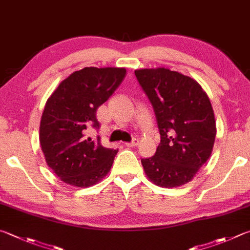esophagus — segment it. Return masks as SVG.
<instances>
[{"label": "esophagus", "instance_id": "esophagus-1", "mask_svg": "<svg viewBox=\"0 0 250 250\" xmlns=\"http://www.w3.org/2000/svg\"><path fill=\"white\" fill-rule=\"evenodd\" d=\"M125 145H126V146H129V147L137 146V145H139V139H133L132 141H131V142L125 143Z\"/></svg>", "mask_w": 250, "mask_h": 250}]
</instances>
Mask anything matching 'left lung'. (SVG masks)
<instances>
[{
	"instance_id": "8db88e82",
	"label": "left lung",
	"mask_w": 250,
	"mask_h": 250,
	"mask_svg": "<svg viewBox=\"0 0 250 250\" xmlns=\"http://www.w3.org/2000/svg\"><path fill=\"white\" fill-rule=\"evenodd\" d=\"M151 102L161 134L155 155L141 160L147 178L162 188L189 183L211 156L216 135L207 93L190 76L165 67L135 70Z\"/></svg>"
}]
</instances>
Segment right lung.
I'll return each mask as SVG.
<instances>
[{"instance_id": "right-lung-1", "label": "right lung", "mask_w": 250, "mask_h": 250, "mask_svg": "<svg viewBox=\"0 0 250 250\" xmlns=\"http://www.w3.org/2000/svg\"><path fill=\"white\" fill-rule=\"evenodd\" d=\"M125 72V67H84L63 80L48 98L39 141L47 165L63 183L87 188L109 172L118 149L104 147L99 137H86V130L99 128L97 108L118 88Z\"/></svg>"}]
</instances>
